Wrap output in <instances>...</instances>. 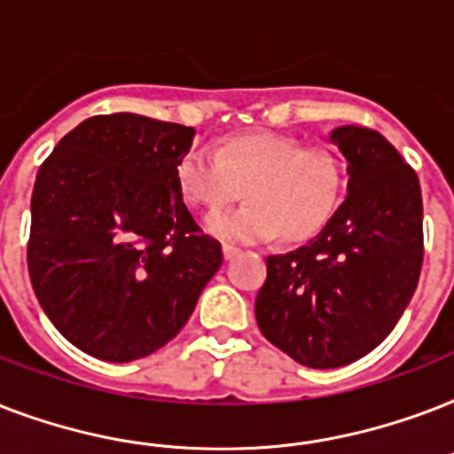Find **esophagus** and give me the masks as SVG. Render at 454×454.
<instances>
[{"mask_svg": "<svg viewBox=\"0 0 454 454\" xmlns=\"http://www.w3.org/2000/svg\"><path fill=\"white\" fill-rule=\"evenodd\" d=\"M238 254H240V249L235 247V245H223V259H226V262H231V259Z\"/></svg>", "mask_w": 454, "mask_h": 454, "instance_id": "34e87169", "label": "esophagus"}]
</instances>
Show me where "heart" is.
<instances>
[{
	"instance_id": "b5f03b06",
	"label": "heart",
	"mask_w": 454,
	"mask_h": 454,
	"mask_svg": "<svg viewBox=\"0 0 454 454\" xmlns=\"http://www.w3.org/2000/svg\"><path fill=\"white\" fill-rule=\"evenodd\" d=\"M176 185L192 207L219 209L245 185L249 205L212 214L207 233L231 242L306 240L327 223L341 192L334 155L303 151L290 137L256 131L231 137L209 153L191 148L176 164Z\"/></svg>"
}]
</instances>
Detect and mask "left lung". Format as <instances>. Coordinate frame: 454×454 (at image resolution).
<instances>
[{"label": "left lung", "instance_id": "1", "mask_svg": "<svg viewBox=\"0 0 454 454\" xmlns=\"http://www.w3.org/2000/svg\"><path fill=\"white\" fill-rule=\"evenodd\" d=\"M330 144L346 162V198L323 231L266 259L256 323L299 365L332 370L384 341L422 270L419 178L380 131L344 124Z\"/></svg>", "mask_w": 454, "mask_h": 454}]
</instances>
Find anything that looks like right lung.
<instances>
[{
  "instance_id": "right-lung-1",
  "label": "right lung",
  "mask_w": 454,
  "mask_h": 454,
  "mask_svg": "<svg viewBox=\"0 0 454 454\" xmlns=\"http://www.w3.org/2000/svg\"><path fill=\"white\" fill-rule=\"evenodd\" d=\"M192 138L184 124L96 115L39 167L32 290L56 330L94 358L129 363L162 348L223 262L176 185Z\"/></svg>"
}]
</instances>
